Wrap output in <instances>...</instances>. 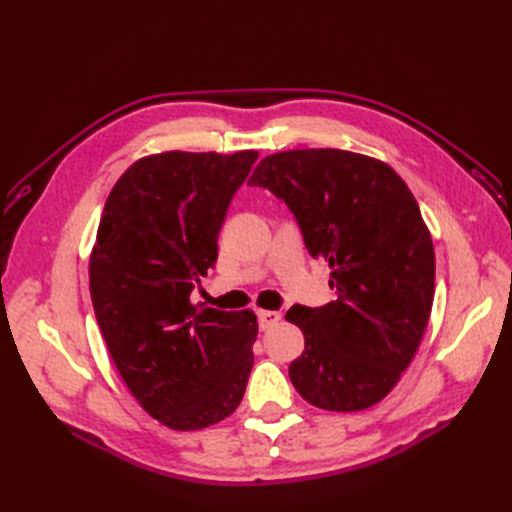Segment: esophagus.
<instances>
[{"mask_svg": "<svg viewBox=\"0 0 512 512\" xmlns=\"http://www.w3.org/2000/svg\"><path fill=\"white\" fill-rule=\"evenodd\" d=\"M280 320H282L280 312H271V309H262V312H258V324H260L262 331L275 327V324Z\"/></svg>", "mask_w": 512, "mask_h": 512, "instance_id": "esophagus-1", "label": "esophagus"}]
</instances>
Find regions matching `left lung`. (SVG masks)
I'll list each match as a JSON object with an SVG mask.
<instances>
[{
  "label": "left lung",
  "instance_id": "left-lung-1",
  "mask_svg": "<svg viewBox=\"0 0 512 512\" xmlns=\"http://www.w3.org/2000/svg\"><path fill=\"white\" fill-rule=\"evenodd\" d=\"M247 183L284 200L337 292L288 309L305 337L288 367L294 389L333 412L378 404L414 359L433 305L436 256L406 181L361 153L292 149L260 160Z\"/></svg>",
  "mask_w": 512,
  "mask_h": 512
}]
</instances>
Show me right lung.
I'll return each instance as SVG.
<instances>
[{
    "label": "right lung",
    "mask_w": 512,
    "mask_h": 512,
    "mask_svg": "<svg viewBox=\"0 0 512 512\" xmlns=\"http://www.w3.org/2000/svg\"><path fill=\"white\" fill-rule=\"evenodd\" d=\"M258 151H164L136 160L106 198L89 258V288L123 382L177 431L224 421L254 365L250 309L192 303L218 260L226 209Z\"/></svg>",
    "instance_id": "right-lung-1"
}]
</instances>
